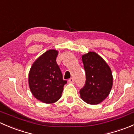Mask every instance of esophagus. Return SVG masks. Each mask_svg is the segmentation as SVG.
Returning a JSON list of instances; mask_svg holds the SVG:
<instances>
[{
	"instance_id": "34e87169",
	"label": "esophagus",
	"mask_w": 134,
	"mask_h": 134,
	"mask_svg": "<svg viewBox=\"0 0 134 134\" xmlns=\"http://www.w3.org/2000/svg\"><path fill=\"white\" fill-rule=\"evenodd\" d=\"M74 82H75V80H74V79L72 78H70V79L68 80L69 83H74Z\"/></svg>"
}]
</instances>
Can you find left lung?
I'll list each match as a JSON object with an SVG mask.
<instances>
[{
    "label": "left lung",
    "mask_w": 134,
    "mask_h": 134,
    "mask_svg": "<svg viewBox=\"0 0 134 134\" xmlns=\"http://www.w3.org/2000/svg\"><path fill=\"white\" fill-rule=\"evenodd\" d=\"M82 58L86 81L80 91V97L89 104H98L107 98L111 90V70L106 61L94 52L82 55Z\"/></svg>",
    "instance_id": "obj_1"
}]
</instances>
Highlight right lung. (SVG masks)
<instances>
[{
  "label": "right lung",
  "instance_id": "right-lung-1",
  "mask_svg": "<svg viewBox=\"0 0 134 134\" xmlns=\"http://www.w3.org/2000/svg\"><path fill=\"white\" fill-rule=\"evenodd\" d=\"M58 54V51L55 49L46 51L34 62L28 74V84L32 94L46 104L58 100L67 83L56 62Z\"/></svg>",
  "mask_w": 134,
  "mask_h": 134
}]
</instances>
